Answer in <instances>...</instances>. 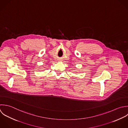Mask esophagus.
Returning a JSON list of instances; mask_svg holds the SVG:
<instances>
[{"mask_svg": "<svg viewBox=\"0 0 128 128\" xmlns=\"http://www.w3.org/2000/svg\"><path fill=\"white\" fill-rule=\"evenodd\" d=\"M59 60H60V59H59Z\"/></svg>", "mask_w": 128, "mask_h": 128, "instance_id": "esophagus-1", "label": "esophagus"}]
</instances>
